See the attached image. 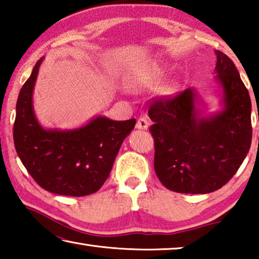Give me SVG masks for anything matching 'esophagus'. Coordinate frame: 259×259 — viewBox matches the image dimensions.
I'll use <instances>...</instances> for the list:
<instances>
[{
	"label": "esophagus",
	"mask_w": 259,
	"mask_h": 259,
	"mask_svg": "<svg viewBox=\"0 0 259 259\" xmlns=\"http://www.w3.org/2000/svg\"><path fill=\"white\" fill-rule=\"evenodd\" d=\"M148 125H150V122L145 117H139L137 123H136V128L140 130H147Z\"/></svg>",
	"instance_id": "esophagus-1"
}]
</instances>
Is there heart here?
<instances>
[{"label":"heart","mask_w":259,"mask_h":259,"mask_svg":"<svg viewBox=\"0 0 259 259\" xmlns=\"http://www.w3.org/2000/svg\"><path fill=\"white\" fill-rule=\"evenodd\" d=\"M164 71V66L156 63L143 65L130 75L129 85L135 91L150 89L161 80Z\"/></svg>","instance_id":"obj_1"}]
</instances>
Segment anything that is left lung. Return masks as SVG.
<instances>
[{
	"label": "left lung",
	"mask_w": 259,
	"mask_h": 259,
	"mask_svg": "<svg viewBox=\"0 0 259 259\" xmlns=\"http://www.w3.org/2000/svg\"><path fill=\"white\" fill-rule=\"evenodd\" d=\"M214 76L222 108L201 116L198 90L188 88L172 98L155 99L148 109L154 122V169L162 185L187 194H207L238 171L250 148L251 100L229 57L214 51Z\"/></svg>",
	"instance_id": "8db88e82"
}]
</instances>
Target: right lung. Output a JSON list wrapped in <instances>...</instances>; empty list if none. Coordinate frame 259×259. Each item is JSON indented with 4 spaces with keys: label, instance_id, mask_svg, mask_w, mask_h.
<instances>
[{
    "label": "right lung",
    "instance_id": "obj_1",
    "mask_svg": "<svg viewBox=\"0 0 259 259\" xmlns=\"http://www.w3.org/2000/svg\"><path fill=\"white\" fill-rule=\"evenodd\" d=\"M37 61L21 88L16 105L14 142L28 174L46 191L66 196L97 192L111 172L120 147L136 119L113 121L98 115L76 129H46L34 113Z\"/></svg>",
    "mask_w": 259,
    "mask_h": 259
}]
</instances>
